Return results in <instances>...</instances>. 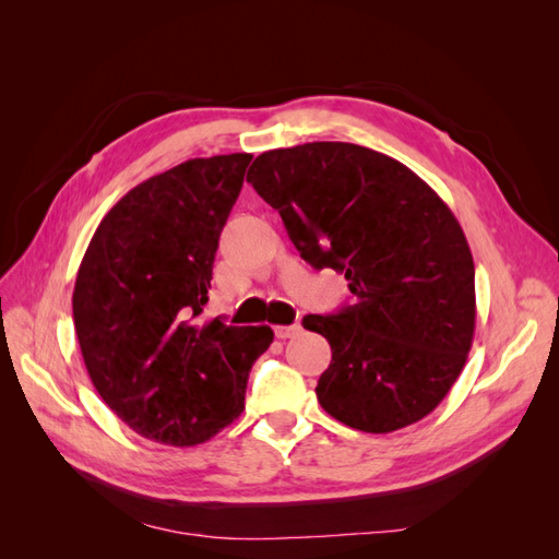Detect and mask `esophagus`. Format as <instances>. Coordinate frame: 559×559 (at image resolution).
I'll return each instance as SVG.
<instances>
[{"instance_id":"esophagus-1","label":"esophagus","mask_w":559,"mask_h":559,"mask_svg":"<svg viewBox=\"0 0 559 559\" xmlns=\"http://www.w3.org/2000/svg\"><path fill=\"white\" fill-rule=\"evenodd\" d=\"M300 333V324H289V326H275V335L280 341H286V337H294Z\"/></svg>"}]
</instances>
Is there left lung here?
I'll list each match as a JSON object with an SVG mask.
<instances>
[{
    "mask_svg": "<svg viewBox=\"0 0 559 559\" xmlns=\"http://www.w3.org/2000/svg\"><path fill=\"white\" fill-rule=\"evenodd\" d=\"M314 267L354 302L308 314L331 345L317 399L366 433L415 425L460 378L476 331V267L445 202L403 163L347 142L265 151L247 175Z\"/></svg>",
    "mask_w": 559,
    "mask_h": 559,
    "instance_id": "obj_1",
    "label": "left lung"
}]
</instances>
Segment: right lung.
Instances as JSON below:
<instances>
[{
    "label": "right lung",
    "mask_w": 559,
    "mask_h": 559,
    "mask_svg": "<svg viewBox=\"0 0 559 559\" xmlns=\"http://www.w3.org/2000/svg\"><path fill=\"white\" fill-rule=\"evenodd\" d=\"M251 154L191 158L134 186L99 222L72 310L97 394L148 441L205 443L245 411L270 326L202 321L218 235Z\"/></svg>",
    "instance_id": "obj_1"
}]
</instances>
